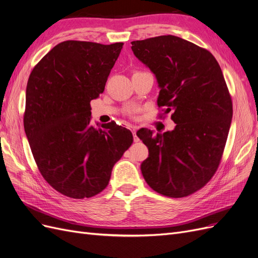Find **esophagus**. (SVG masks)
<instances>
[{
	"instance_id": "esophagus-1",
	"label": "esophagus",
	"mask_w": 258,
	"mask_h": 258,
	"mask_svg": "<svg viewBox=\"0 0 258 258\" xmlns=\"http://www.w3.org/2000/svg\"><path fill=\"white\" fill-rule=\"evenodd\" d=\"M129 129L131 130L132 135H133V140H135V142H139L140 139L137 137V130H138V127L137 126H129Z\"/></svg>"
}]
</instances>
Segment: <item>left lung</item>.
Segmentation results:
<instances>
[{
	"instance_id": "left-lung-1",
	"label": "left lung",
	"mask_w": 258,
	"mask_h": 258,
	"mask_svg": "<svg viewBox=\"0 0 258 258\" xmlns=\"http://www.w3.org/2000/svg\"><path fill=\"white\" fill-rule=\"evenodd\" d=\"M136 57L156 75L159 108L172 111V131L141 129L148 147L143 177L157 192L182 198L202 188L217 170L228 139L233 104L220 66L208 49L176 36L131 42Z\"/></svg>"
}]
</instances>
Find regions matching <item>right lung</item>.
Listing matches in <instances>:
<instances>
[{
	"instance_id": "right-lung-1",
	"label": "right lung",
	"mask_w": 258,
	"mask_h": 258,
	"mask_svg": "<svg viewBox=\"0 0 258 258\" xmlns=\"http://www.w3.org/2000/svg\"><path fill=\"white\" fill-rule=\"evenodd\" d=\"M122 45L68 40L29 75L26 137L42 177L67 197L90 198L104 190L133 142L130 130L114 121L98 129L90 122V102L104 92Z\"/></svg>"
}]
</instances>
